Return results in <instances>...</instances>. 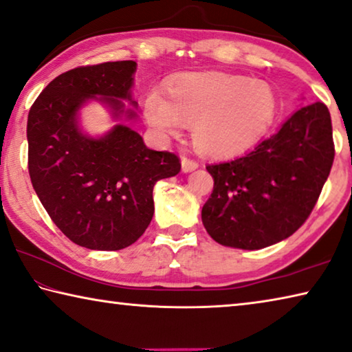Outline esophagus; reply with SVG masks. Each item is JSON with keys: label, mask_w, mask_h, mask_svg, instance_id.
I'll return each mask as SVG.
<instances>
[{"label": "esophagus", "mask_w": 352, "mask_h": 352, "mask_svg": "<svg viewBox=\"0 0 352 352\" xmlns=\"http://www.w3.org/2000/svg\"><path fill=\"white\" fill-rule=\"evenodd\" d=\"M181 165H182V171H184V173H190V171L197 170L198 166H199V164L197 162V160L188 159V157H182Z\"/></svg>", "instance_id": "obj_1"}]
</instances>
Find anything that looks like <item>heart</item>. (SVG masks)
<instances>
[{
  "instance_id": "heart-1",
  "label": "heart",
  "mask_w": 352,
  "mask_h": 352,
  "mask_svg": "<svg viewBox=\"0 0 352 352\" xmlns=\"http://www.w3.org/2000/svg\"><path fill=\"white\" fill-rule=\"evenodd\" d=\"M278 115V98L263 80L223 73L188 74L168 87V100L151 91L145 118L160 137L193 126V145L209 157L239 154L261 138Z\"/></svg>"
}]
</instances>
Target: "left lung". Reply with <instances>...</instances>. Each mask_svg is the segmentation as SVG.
I'll use <instances>...</instances> for the list:
<instances>
[{
	"label": "left lung",
	"mask_w": 352,
	"mask_h": 352,
	"mask_svg": "<svg viewBox=\"0 0 352 352\" xmlns=\"http://www.w3.org/2000/svg\"><path fill=\"white\" fill-rule=\"evenodd\" d=\"M333 155L331 113L318 101L296 111L252 151L207 165L214 177L201 212L207 234L240 250L290 237L314 210Z\"/></svg>",
	"instance_id": "8db88e82"
}]
</instances>
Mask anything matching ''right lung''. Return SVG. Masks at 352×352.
<instances>
[{"label": "right lung", "mask_w": 352, "mask_h": 352, "mask_svg": "<svg viewBox=\"0 0 352 352\" xmlns=\"http://www.w3.org/2000/svg\"><path fill=\"white\" fill-rule=\"evenodd\" d=\"M137 63L104 62L62 73L46 85L28 115V168L51 220L73 243L117 251L142 237L153 220L154 184L176 176V154L146 148L129 126L115 124L102 137L80 131L79 109L101 101L112 117L132 101Z\"/></svg>", "instance_id": "add662e5"}]
</instances>
